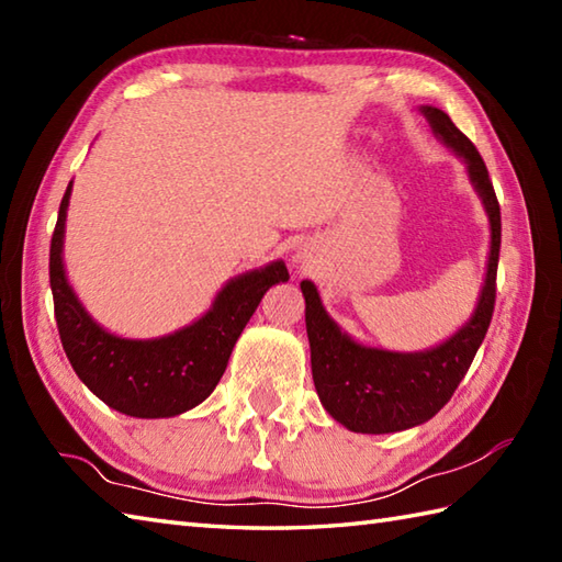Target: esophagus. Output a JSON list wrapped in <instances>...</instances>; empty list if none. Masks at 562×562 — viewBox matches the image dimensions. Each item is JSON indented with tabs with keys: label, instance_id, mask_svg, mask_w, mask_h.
<instances>
[{
	"label": "esophagus",
	"instance_id": "obj_1",
	"mask_svg": "<svg viewBox=\"0 0 562 562\" xmlns=\"http://www.w3.org/2000/svg\"><path fill=\"white\" fill-rule=\"evenodd\" d=\"M306 250H296V254H294V262H300V266H304V262H306Z\"/></svg>",
	"mask_w": 562,
	"mask_h": 562
}]
</instances>
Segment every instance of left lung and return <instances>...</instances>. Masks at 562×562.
<instances>
[{"label":"left lung","instance_id":"8db88e82","mask_svg":"<svg viewBox=\"0 0 562 562\" xmlns=\"http://www.w3.org/2000/svg\"><path fill=\"white\" fill-rule=\"evenodd\" d=\"M420 113L441 145H447L465 164L469 181L483 202L487 222H491L485 278L471 318L435 348L417 352H396L357 342L328 316L316 284L302 280L300 288L306 302V336L312 348L314 386L328 415L350 432L389 435L435 417L469 372L495 308V274L503 224H499V205L491 176L479 149L451 123L445 111L435 105H420Z\"/></svg>","mask_w":562,"mask_h":562}]
</instances>
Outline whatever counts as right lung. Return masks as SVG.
Instances as JSON below:
<instances>
[{
    "label": "right lung",
    "instance_id": "1",
    "mask_svg": "<svg viewBox=\"0 0 562 562\" xmlns=\"http://www.w3.org/2000/svg\"><path fill=\"white\" fill-rule=\"evenodd\" d=\"M71 181L59 202L50 244V288L67 360L87 389L130 417H173L205 401L229 362L234 345L272 284L288 282L284 260L236 274L193 324L159 338H123L97 324L65 270V224Z\"/></svg>",
    "mask_w": 562,
    "mask_h": 562
}]
</instances>
